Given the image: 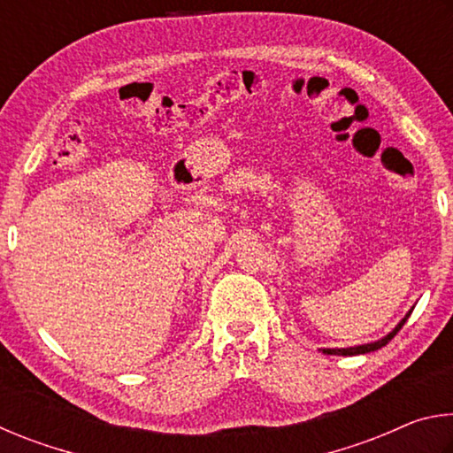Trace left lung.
Returning a JSON list of instances; mask_svg holds the SVG:
<instances>
[{"mask_svg":"<svg viewBox=\"0 0 453 453\" xmlns=\"http://www.w3.org/2000/svg\"><path fill=\"white\" fill-rule=\"evenodd\" d=\"M410 313H411V310H410ZM410 313H405V318L400 321V324H397L392 332H389L386 337H381V340H378V342H372V343H364V346H354V348H340V349H335V348H326V349H321L324 351V354H327V356H357V354H370V351H375V349H380V348H383L386 346V343L392 340V337L400 332L402 329V326L405 324V321H408V318H410Z\"/></svg>","mask_w":453,"mask_h":453,"instance_id":"left-lung-1","label":"left lung"}]
</instances>
